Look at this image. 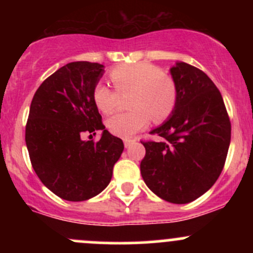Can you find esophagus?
Returning a JSON list of instances; mask_svg holds the SVG:
<instances>
[{"label": "esophagus", "instance_id": "esophagus-1", "mask_svg": "<svg viewBox=\"0 0 253 253\" xmlns=\"http://www.w3.org/2000/svg\"><path fill=\"white\" fill-rule=\"evenodd\" d=\"M134 142H136V141H134V139H129V138H126V139H124V144H125V147H126V148H128L129 145H131V144H133Z\"/></svg>", "mask_w": 253, "mask_h": 253}]
</instances>
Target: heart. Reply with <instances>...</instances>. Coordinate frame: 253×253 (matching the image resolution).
<instances>
[{
	"mask_svg": "<svg viewBox=\"0 0 253 253\" xmlns=\"http://www.w3.org/2000/svg\"><path fill=\"white\" fill-rule=\"evenodd\" d=\"M109 77L119 95L131 94L128 106L132 109L109 117L106 125L111 133L131 137L147 126L150 117L154 122H162L174 111L177 86L174 78L157 66L145 62L122 65L114 68ZM93 99L103 114L114 111L119 101L115 91L103 83L95 85Z\"/></svg>",
	"mask_w": 253,
	"mask_h": 253,
	"instance_id": "heart-1",
	"label": "heart"
}]
</instances>
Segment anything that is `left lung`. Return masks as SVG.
Instances as JSON below:
<instances>
[{"label": "left lung", "mask_w": 253, "mask_h": 253, "mask_svg": "<svg viewBox=\"0 0 253 253\" xmlns=\"http://www.w3.org/2000/svg\"><path fill=\"white\" fill-rule=\"evenodd\" d=\"M177 103L169 119L150 131L159 142H143L141 174L158 197L185 205L215 183L225 164L231 125L220 91L203 71L186 62L170 68Z\"/></svg>", "instance_id": "1"}]
</instances>
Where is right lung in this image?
<instances>
[{
	"label": "right lung",
	"mask_w": 253,
	"mask_h": 253,
	"mask_svg": "<svg viewBox=\"0 0 253 253\" xmlns=\"http://www.w3.org/2000/svg\"><path fill=\"white\" fill-rule=\"evenodd\" d=\"M103 75L100 63H67L42 82L30 104L25 143L33 169L62 200L81 202L105 190L124 152L122 139L105 129L94 103ZM99 129L98 142L81 139L83 131Z\"/></svg>",
	"instance_id": "add662e5"
}]
</instances>
